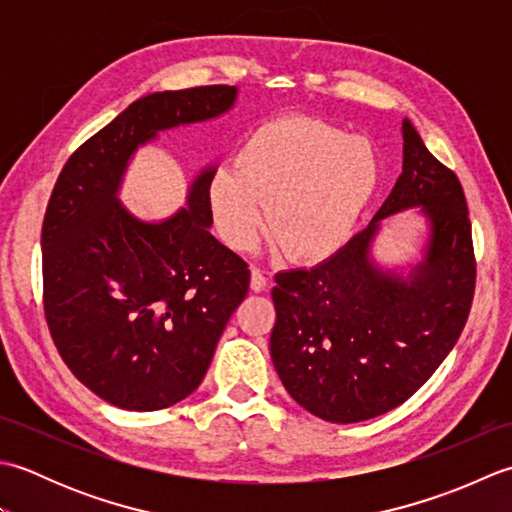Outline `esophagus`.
<instances>
[{"mask_svg": "<svg viewBox=\"0 0 512 512\" xmlns=\"http://www.w3.org/2000/svg\"><path fill=\"white\" fill-rule=\"evenodd\" d=\"M266 288V275L259 268H250V290L262 292Z\"/></svg>", "mask_w": 512, "mask_h": 512, "instance_id": "1", "label": "esophagus"}]
</instances>
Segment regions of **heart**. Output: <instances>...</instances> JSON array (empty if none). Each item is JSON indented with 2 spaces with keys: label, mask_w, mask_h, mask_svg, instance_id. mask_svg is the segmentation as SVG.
Instances as JSON below:
<instances>
[{
  "label": "heart",
  "mask_w": 512,
  "mask_h": 512,
  "mask_svg": "<svg viewBox=\"0 0 512 512\" xmlns=\"http://www.w3.org/2000/svg\"><path fill=\"white\" fill-rule=\"evenodd\" d=\"M380 182V158L365 136L319 118L286 116L246 138L235 169L209 180V209L226 246H253L262 206L273 242L292 262H323L350 242Z\"/></svg>",
  "instance_id": "heart-1"
}]
</instances>
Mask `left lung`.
I'll return each mask as SVG.
<instances>
[{
  "instance_id": "obj_1",
  "label": "left lung",
  "mask_w": 512,
  "mask_h": 512,
  "mask_svg": "<svg viewBox=\"0 0 512 512\" xmlns=\"http://www.w3.org/2000/svg\"><path fill=\"white\" fill-rule=\"evenodd\" d=\"M402 173L365 231L310 270L275 275L270 356L312 416L350 424L402 405L458 343L475 290V257L458 176L402 121ZM428 220L421 257L380 267L371 248L391 214Z\"/></svg>"
}]
</instances>
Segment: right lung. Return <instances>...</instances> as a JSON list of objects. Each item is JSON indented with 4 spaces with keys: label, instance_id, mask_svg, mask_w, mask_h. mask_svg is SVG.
<instances>
[{
    "label": "right lung",
    "instance_id": "1",
    "mask_svg": "<svg viewBox=\"0 0 512 512\" xmlns=\"http://www.w3.org/2000/svg\"><path fill=\"white\" fill-rule=\"evenodd\" d=\"M235 101V85L147 94L85 140L52 189L41 228L46 321L70 372L114 407L156 411L193 394L248 292L246 262L211 235L213 165L165 220H140L118 200L140 147Z\"/></svg>",
    "mask_w": 512,
    "mask_h": 512
}]
</instances>
